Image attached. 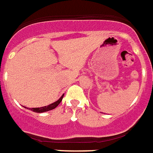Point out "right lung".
I'll use <instances>...</instances> for the list:
<instances>
[{
	"mask_svg": "<svg viewBox=\"0 0 153 153\" xmlns=\"http://www.w3.org/2000/svg\"><path fill=\"white\" fill-rule=\"evenodd\" d=\"M63 95H62L61 96V98L59 99L58 100H57L56 102L51 103V104L48 105V106H45V107H42V108H31L30 110L34 111V112H38V113H42V112H45V111H48L53 110L54 108L58 106V104L61 102V101L62 100V98H63Z\"/></svg>",
	"mask_w": 153,
	"mask_h": 153,
	"instance_id": "obj_1",
	"label": "right lung"
}]
</instances>
